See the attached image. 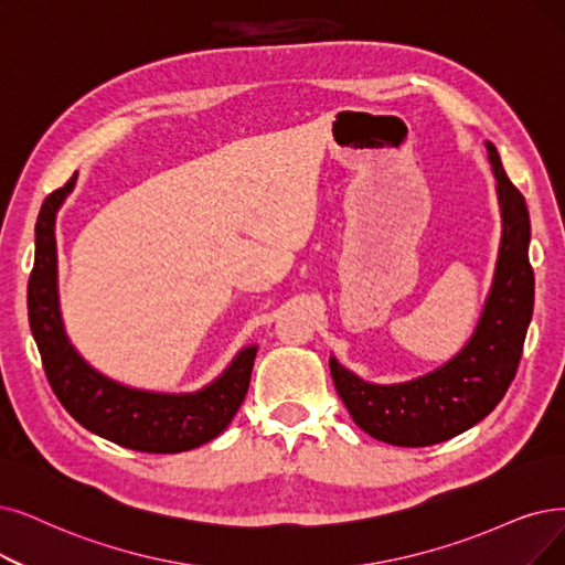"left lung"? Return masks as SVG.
I'll use <instances>...</instances> for the list:
<instances>
[{"label":"left lung","instance_id":"obj_1","mask_svg":"<svg viewBox=\"0 0 565 565\" xmlns=\"http://www.w3.org/2000/svg\"><path fill=\"white\" fill-rule=\"evenodd\" d=\"M487 152L499 192L503 236L489 297L470 341L447 364L398 385H373L338 364L335 356L329 359L338 396L354 424L375 440L426 447L455 438L482 422L514 380L535 297L529 262L531 220L499 150L487 141Z\"/></svg>","mask_w":565,"mask_h":565}]
</instances>
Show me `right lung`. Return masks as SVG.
Here are the masks:
<instances>
[{
	"label": "right lung",
	"mask_w": 565,
	"mask_h": 565,
	"mask_svg": "<svg viewBox=\"0 0 565 565\" xmlns=\"http://www.w3.org/2000/svg\"><path fill=\"white\" fill-rule=\"evenodd\" d=\"M74 185L76 173L43 201L28 282L30 327L55 396L87 431L137 452L173 455L213 440L230 426L250 387L257 345L243 348L220 377L192 394L134 390L89 366L64 331L57 297L55 215Z\"/></svg>",
	"instance_id": "obj_1"
}]
</instances>
